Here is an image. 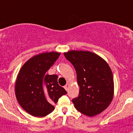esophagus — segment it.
<instances>
[{
  "mask_svg": "<svg viewBox=\"0 0 133 133\" xmlns=\"http://www.w3.org/2000/svg\"><path fill=\"white\" fill-rule=\"evenodd\" d=\"M64 88H65V90L66 91H68V90H69V84H66L65 85H64Z\"/></svg>",
  "mask_w": 133,
  "mask_h": 133,
  "instance_id": "obj_1",
  "label": "esophagus"
}]
</instances>
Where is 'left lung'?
<instances>
[{
    "mask_svg": "<svg viewBox=\"0 0 133 133\" xmlns=\"http://www.w3.org/2000/svg\"><path fill=\"white\" fill-rule=\"evenodd\" d=\"M64 56L74 66L79 85L75 108L88 116L99 114L110 105L114 96V77L109 66L98 55L88 51H70Z\"/></svg>",
    "mask_w": 133,
    "mask_h": 133,
    "instance_id": "8db88e82",
    "label": "left lung"
}]
</instances>
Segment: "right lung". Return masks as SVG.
Returning <instances> with one entry per match:
<instances>
[{
    "mask_svg": "<svg viewBox=\"0 0 133 133\" xmlns=\"http://www.w3.org/2000/svg\"><path fill=\"white\" fill-rule=\"evenodd\" d=\"M60 55L58 52L37 55L28 60L18 73L16 98L21 107L32 116L41 118L51 113L54 104L67 93L58 85V75L46 74Z\"/></svg>",
    "mask_w": 133,
    "mask_h": 133,
    "instance_id": "1",
    "label": "right lung"
}]
</instances>
